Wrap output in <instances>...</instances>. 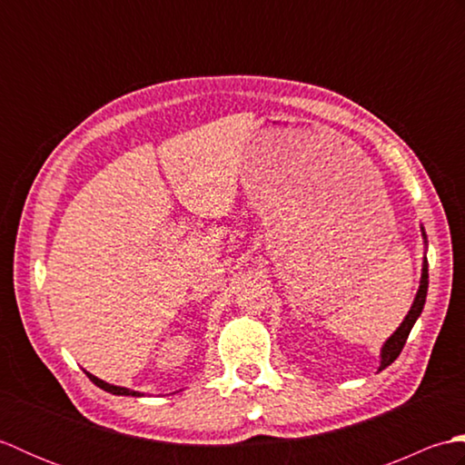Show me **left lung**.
I'll return each instance as SVG.
<instances>
[{"mask_svg":"<svg viewBox=\"0 0 465 465\" xmlns=\"http://www.w3.org/2000/svg\"><path fill=\"white\" fill-rule=\"evenodd\" d=\"M421 235H423V242H426V232H423V227H421ZM426 243H428V242H426ZM428 278H430V275H428V260L423 258L421 280H420V290H418V293H416V300H413L411 308H410L406 318H403L400 328L390 335L388 341L383 343V348H381V361H380V371L388 368L390 363L396 361L398 355H400L401 350H403V345H406V340H408V335H410V331H411V328H413V323H416V320L420 318V313H421V310H423V303H426L428 283H430Z\"/></svg>","mask_w":465,"mask_h":465,"instance_id":"8db88e82","label":"left lung"}]
</instances>
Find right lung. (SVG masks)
<instances>
[{
	"instance_id": "add662e5",
	"label": "right lung",
	"mask_w": 465,
	"mask_h": 465,
	"mask_svg": "<svg viewBox=\"0 0 465 465\" xmlns=\"http://www.w3.org/2000/svg\"><path fill=\"white\" fill-rule=\"evenodd\" d=\"M85 373H87V378H90V380L97 385V388L110 391V393H114V396H134V398L143 396V393H140V391H134V390H127V388H120V385L107 383V381H104V380H100V378H95V375H92L90 371H85Z\"/></svg>"
}]
</instances>
